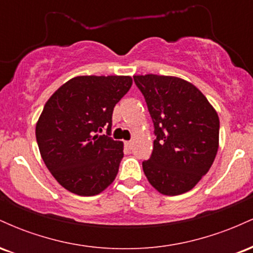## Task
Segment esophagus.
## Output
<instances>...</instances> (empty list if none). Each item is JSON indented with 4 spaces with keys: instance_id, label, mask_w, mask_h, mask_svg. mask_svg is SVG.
Segmentation results:
<instances>
[{
    "instance_id": "obj_1",
    "label": "esophagus",
    "mask_w": 253,
    "mask_h": 253,
    "mask_svg": "<svg viewBox=\"0 0 253 253\" xmlns=\"http://www.w3.org/2000/svg\"><path fill=\"white\" fill-rule=\"evenodd\" d=\"M125 146L127 147V149H132L133 147V141L132 140H129V141H125Z\"/></svg>"
}]
</instances>
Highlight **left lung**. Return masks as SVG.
Returning a JSON list of instances; mask_svg holds the SVG:
<instances>
[{
	"label": "left lung",
	"instance_id": "1",
	"mask_svg": "<svg viewBox=\"0 0 253 253\" xmlns=\"http://www.w3.org/2000/svg\"><path fill=\"white\" fill-rule=\"evenodd\" d=\"M155 125L156 140L143 170L168 196L193 189L208 172L219 149L216 110L194 84L179 77L133 76Z\"/></svg>",
	"mask_w": 253,
	"mask_h": 253
}]
</instances>
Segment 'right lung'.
<instances>
[{
    "instance_id": "add662e5",
    "label": "right lung",
    "mask_w": 253,
    "mask_h": 253,
    "mask_svg": "<svg viewBox=\"0 0 253 253\" xmlns=\"http://www.w3.org/2000/svg\"><path fill=\"white\" fill-rule=\"evenodd\" d=\"M129 76H77L59 86L36 126L40 155L70 193L94 196L108 188L124 157L123 141L97 134L112 127L115 104L132 86Z\"/></svg>"
}]
</instances>
